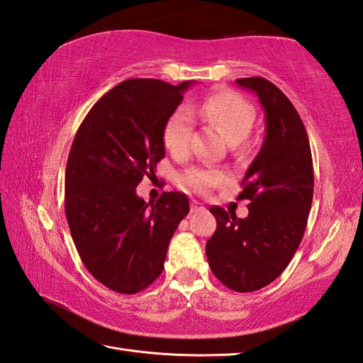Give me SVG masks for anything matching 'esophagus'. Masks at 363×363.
<instances>
[{"label":"esophagus","instance_id":"34e87169","mask_svg":"<svg viewBox=\"0 0 363 363\" xmlns=\"http://www.w3.org/2000/svg\"><path fill=\"white\" fill-rule=\"evenodd\" d=\"M206 207L199 204L198 201H191V213H196V212H204Z\"/></svg>","mask_w":363,"mask_h":363}]
</instances>
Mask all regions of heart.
Masks as SVG:
<instances>
[{
  "label": "heart",
  "mask_w": 363,
  "mask_h": 363,
  "mask_svg": "<svg viewBox=\"0 0 363 363\" xmlns=\"http://www.w3.org/2000/svg\"><path fill=\"white\" fill-rule=\"evenodd\" d=\"M223 131L230 143H238L249 136L255 123V109L246 99L230 91H220L189 106L176 108L168 117L162 140L173 156L189 153L193 136V116ZM225 181V174L216 168H190L182 174V182L198 193H207Z\"/></svg>",
  "instance_id": "obj_1"
}]
</instances>
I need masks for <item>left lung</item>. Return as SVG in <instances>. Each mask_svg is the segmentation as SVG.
<instances>
[{"label":"left lung","instance_id":"1","mask_svg":"<svg viewBox=\"0 0 363 363\" xmlns=\"http://www.w3.org/2000/svg\"><path fill=\"white\" fill-rule=\"evenodd\" d=\"M254 91L266 116V138L241 182L238 199L249 215L212 207L216 230L206 244L213 275L237 292L264 288L280 275L300 246L314 195L309 139L297 109L272 82L238 79Z\"/></svg>","mask_w":363,"mask_h":363}]
</instances>
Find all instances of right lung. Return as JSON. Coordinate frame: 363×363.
I'll list each match as a JSON object with an SVG mask.
<instances>
[{
	"label": "right lung",
	"instance_id": "right-lung-1",
	"mask_svg": "<svg viewBox=\"0 0 363 363\" xmlns=\"http://www.w3.org/2000/svg\"><path fill=\"white\" fill-rule=\"evenodd\" d=\"M130 79L89 109L72 142L65 174V212L88 272L119 294H138L162 274L168 244L189 199L164 191L153 204L136 195L165 157L168 117L191 85Z\"/></svg>",
	"mask_w": 363,
	"mask_h": 363
}]
</instances>
